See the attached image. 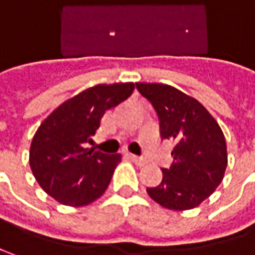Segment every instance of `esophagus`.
Returning a JSON list of instances; mask_svg holds the SVG:
<instances>
[{"label":"esophagus","instance_id":"obj_1","mask_svg":"<svg viewBox=\"0 0 255 255\" xmlns=\"http://www.w3.org/2000/svg\"><path fill=\"white\" fill-rule=\"evenodd\" d=\"M128 158L129 160H132L137 166H144L147 161H145V158H142V157H138V156H134V154H128Z\"/></svg>","mask_w":255,"mask_h":255}]
</instances>
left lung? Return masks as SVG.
Segmentation results:
<instances>
[{
    "instance_id": "1",
    "label": "left lung",
    "mask_w": 255,
    "mask_h": 255,
    "mask_svg": "<svg viewBox=\"0 0 255 255\" xmlns=\"http://www.w3.org/2000/svg\"><path fill=\"white\" fill-rule=\"evenodd\" d=\"M156 110L163 140H172L173 163L161 169L163 179L147 193L163 208H196L224 179L227 142L215 118L195 98L163 83H135Z\"/></svg>"
}]
</instances>
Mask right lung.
<instances>
[{
    "label": "right lung",
    "instance_id": "obj_1",
    "mask_svg": "<svg viewBox=\"0 0 255 255\" xmlns=\"http://www.w3.org/2000/svg\"><path fill=\"white\" fill-rule=\"evenodd\" d=\"M134 83L97 85L56 108L36 131L30 167L38 185L57 202L83 206L107 190L121 154L85 148L107 110L126 101Z\"/></svg>",
    "mask_w": 255,
    "mask_h": 255
}]
</instances>
